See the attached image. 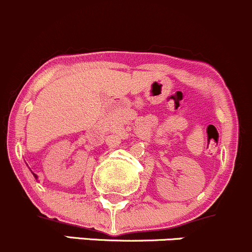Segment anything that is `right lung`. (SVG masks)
I'll list each match as a JSON object with an SVG mask.
<instances>
[{
  "mask_svg": "<svg viewBox=\"0 0 252 252\" xmlns=\"http://www.w3.org/2000/svg\"><path fill=\"white\" fill-rule=\"evenodd\" d=\"M35 177H36V176H35Z\"/></svg>",
  "mask_w": 252,
  "mask_h": 252,
  "instance_id": "add662e5",
  "label": "right lung"
}]
</instances>
